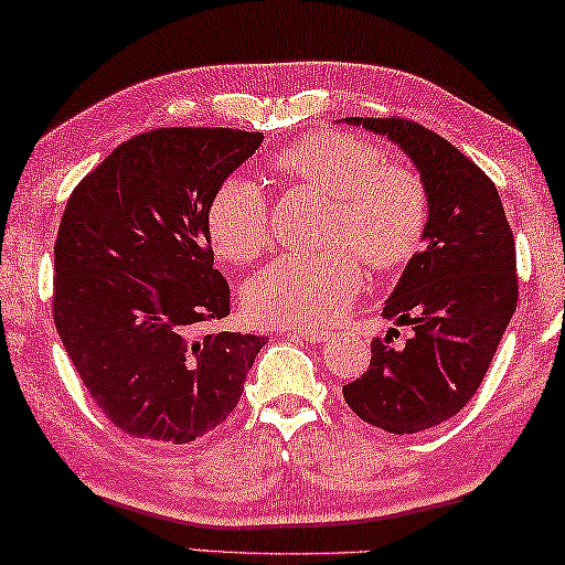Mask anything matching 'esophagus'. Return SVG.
I'll return each mask as SVG.
<instances>
[{"instance_id":"1","label":"esophagus","mask_w":565,"mask_h":565,"mask_svg":"<svg viewBox=\"0 0 565 565\" xmlns=\"http://www.w3.org/2000/svg\"><path fill=\"white\" fill-rule=\"evenodd\" d=\"M290 332L295 334V338H300L305 342H322L324 338H328V332L318 330V328H292Z\"/></svg>"}]
</instances>
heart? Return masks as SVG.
<instances>
[{
    "mask_svg": "<svg viewBox=\"0 0 565 565\" xmlns=\"http://www.w3.org/2000/svg\"><path fill=\"white\" fill-rule=\"evenodd\" d=\"M292 181L332 195L330 243H348L372 270L397 273L419 253L429 227V191L402 163H384L377 146L352 134L305 136L275 156ZM215 255L250 263L270 241V203L253 178H223L205 207ZM362 263L348 247L288 253L260 267L243 290L247 315L263 324H328L362 288Z\"/></svg>",
    "mask_w": 565,
    "mask_h": 565,
    "instance_id": "obj_1",
    "label": "heart"
}]
</instances>
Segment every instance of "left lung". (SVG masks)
Wrapping results in <instances>:
<instances>
[{"mask_svg":"<svg viewBox=\"0 0 565 565\" xmlns=\"http://www.w3.org/2000/svg\"><path fill=\"white\" fill-rule=\"evenodd\" d=\"M392 138L429 191L424 247L382 315L412 324L404 348L372 340V360L342 394L362 422L417 434L451 419L481 387L519 302L516 245L491 178L447 138L409 118H348Z\"/></svg>","mask_w":565,"mask_h":565,"instance_id":"8db88e82","label":"left lung"}]
</instances>
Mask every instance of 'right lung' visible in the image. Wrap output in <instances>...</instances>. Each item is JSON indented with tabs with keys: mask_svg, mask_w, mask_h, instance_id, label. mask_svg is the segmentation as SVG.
Masks as SVG:
<instances>
[{
	"mask_svg": "<svg viewBox=\"0 0 565 565\" xmlns=\"http://www.w3.org/2000/svg\"><path fill=\"white\" fill-rule=\"evenodd\" d=\"M263 143L237 128H156L68 195L54 243V324L88 397L138 439L191 444L241 402L267 338L203 330L231 315L205 207Z\"/></svg>",
	"mask_w": 565,
	"mask_h": 565,
	"instance_id": "obj_1",
	"label": "right lung"
}]
</instances>
